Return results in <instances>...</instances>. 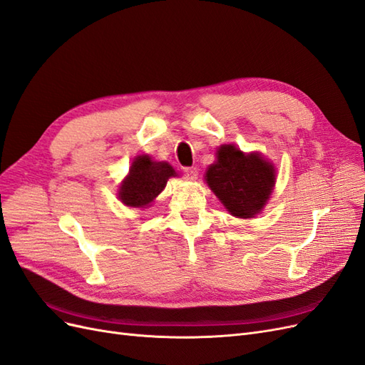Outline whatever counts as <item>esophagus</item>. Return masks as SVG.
<instances>
[{"mask_svg": "<svg viewBox=\"0 0 365 365\" xmlns=\"http://www.w3.org/2000/svg\"><path fill=\"white\" fill-rule=\"evenodd\" d=\"M184 173H185V178L187 180H196L197 178V169L196 168H185L184 169Z\"/></svg>", "mask_w": 365, "mask_h": 365, "instance_id": "esophagus-1", "label": "esophagus"}]
</instances>
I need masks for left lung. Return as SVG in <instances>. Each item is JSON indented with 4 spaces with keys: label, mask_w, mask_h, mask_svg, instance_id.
Segmentation results:
<instances>
[{
    "label": "left lung",
    "mask_w": 365,
    "mask_h": 365,
    "mask_svg": "<svg viewBox=\"0 0 365 365\" xmlns=\"http://www.w3.org/2000/svg\"><path fill=\"white\" fill-rule=\"evenodd\" d=\"M205 180L231 215L248 219L267 204L275 170L259 153L245 155L236 146L225 145L219 148L217 161L208 168Z\"/></svg>",
    "instance_id": "1"
}]
</instances>
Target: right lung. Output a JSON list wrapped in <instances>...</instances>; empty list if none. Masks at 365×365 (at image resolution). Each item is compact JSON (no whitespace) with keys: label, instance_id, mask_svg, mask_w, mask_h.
I'll return each instance as SVG.
<instances>
[{"label":"right lung","instance_id":"obj_1","mask_svg":"<svg viewBox=\"0 0 365 365\" xmlns=\"http://www.w3.org/2000/svg\"><path fill=\"white\" fill-rule=\"evenodd\" d=\"M175 170L168 163L152 161L148 155H140L132 163L128 178L118 190L120 201L129 207H145L163 192Z\"/></svg>","mask_w":365,"mask_h":365}]
</instances>
